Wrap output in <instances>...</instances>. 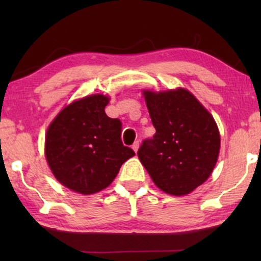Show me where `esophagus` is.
Returning <instances> with one entry per match:
<instances>
[{
  "label": "esophagus",
  "instance_id": "esophagus-1",
  "mask_svg": "<svg viewBox=\"0 0 261 261\" xmlns=\"http://www.w3.org/2000/svg\"><path fill=\"white\" fill-rule=\"evenodd\" d=\"M139 145H140V144H139V141H135V142H134V144H133V145H132V148H133V149H134V152H137V151H138V149H139Z\"/></svg>",
  "mask_w": 261,
  "mask_h": 261
}]
</instances>
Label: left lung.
<instances>
[{
	"label": "left lung",
	"instance_id": "left-lung-1",
	"mask_svg": "<svg viewBox=\"0 0 261 261\" xmlns=\"http://www.w3.org/2000/svg\"><path fill=\"white\" fill-rule=\"evenodd\" d=\"M155 128L138 149L154 184L183 196L208 179L220 152V133L208 110L185 89L144 92Z\"/></svg>",
	"mask_w": 261,
	"mask_h": 261
}]
</instances>
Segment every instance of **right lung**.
<instances>
[{"mask_svg":"<svg viewBox=\"0 0 261 261\" xmlns=\"http://www.w3.org/2000/svg\"><path fill=\"white\" fill-rule=\"evenodd\" d=\"M109 98L91 95L71 103L49 124L45 154L64 187L83 195L103 190L135 153L121 140L122 123L105 112Z\"/></svg>","mask_w":261,"mask_h":261,"instance_id":"right-lung-1","label":"right lung"}]
</instances>
